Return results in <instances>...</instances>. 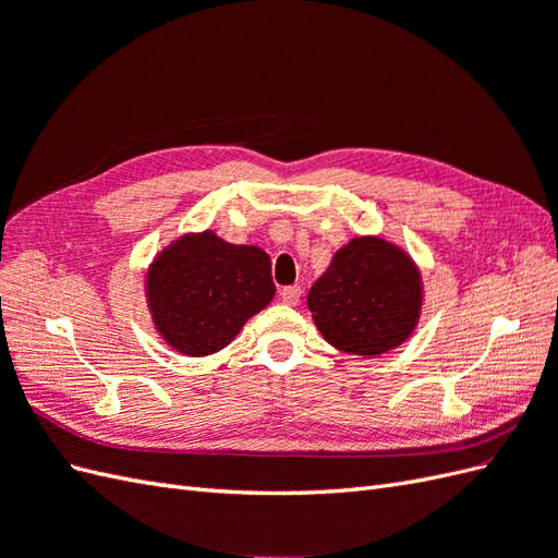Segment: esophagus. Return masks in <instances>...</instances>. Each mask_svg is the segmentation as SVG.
Returning a JSON list of instances; mask_svg holds the SVG:
<instances>
[{
	"label": "esophagus",
	"mask_w": 558,
	"mask_h": 558,
	"mask_svg": "<svg viewBox=\"0 0 558 558\" xmlns=\"http://www.w3.org/2000/svg\"><path fill=\"white\" fill-rule=\"evenodd\" d=\"M300 296H302V288H300V284H292V288H282V290H280V302L288 304V306H296V304H300Z\"/></svg>",
	"instance_id": "esophagus-1"
}]
</instances>
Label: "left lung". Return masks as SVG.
Returning <instances> with one entry per match:
<instances>
[{"instance_id":"left-lung-1","label":"left lung","mask_w":558,"mask_h":558,"mask_svg":"<svg viewBox=\"0 0 558 558\" xmlns=\"http://www.w3.org/2000/svg\"><path fill=\"white\" fill-rule=\"evenodd\" d=\"M311 316L340 352L375 356L404 342L418 320L421 274L380 238H356L308 290Z\"/></svg>"}]
</instances>
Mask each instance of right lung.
<instances>
[{
	"label": "right lung",
	"mask_w": 558,
	"mask_h": 558,
	"mask_svg": "<svg viewBox=\"0 0 558 558\" xmlns=\"http://www.w3.org/2000/svg\"><path fill=\"white\" fill-rule=\"evenodd\" d=\"M274 294L268 254L247 244H228L209 230L173 242L147 276L157 330L187 356L223 349Z\"/></svg>",
	"instance_id": "add662e5"
}]
</instances>
